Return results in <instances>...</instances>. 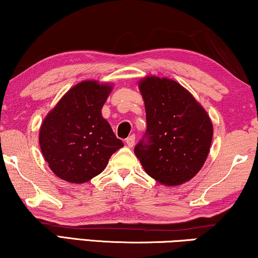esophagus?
Segmentation results:
<instances>
[{"label":"esophagus","instance_id":"1","mask_svg":"<svg viewBox=\"0 0 258 258\" xmlns=\"http://www.w3.org/2000/svg\"><path fill=\"white\" fill-rule=\"evenodd\" d=\"M125 143H126V146L132 148L134 146V143H135V135H130V136L126 137Z\"/></svg>","mask_w":258,"mask_h":258}]
</instances>
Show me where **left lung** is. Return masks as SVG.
<instances>
[{
	"instance_id": "1",
	"label": "left lung",
	"mask_w": 258,
	"mask_h": 258,
	"mask_svg": "<svg viewBox=\"0 0 258 258\" xmlns=\"http://www.w3.org/2000/svg\"><path fill=\"white\" fill-rule=\"evenodd\" d=\"M147 132L135 155L161 184L179 185L203 167L213 141V123L195 97L170 79L147 76L139 82Z\"/></svg>"
}]
</instances>
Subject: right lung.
I'll use <instances>...</instances> for the list:
<instances>
[{
  "label": "right lung",
  "instance_id": "add662e5",
  "mask_svg": "<svg viewBox=\"0 0 258 258\" xmlns=\"http://www.w3.org/2000/svg\"><path fill=\"white\" fill-rule=\"evenodd\" d=\"M112 84L83 81L66 93L45 116L40 147L51 171L70 183H84L100 175L123 142L102 117Z\"/></svg>",
  "mask_w": 258,
  "mask_h": 258
}]
</instances>
